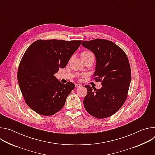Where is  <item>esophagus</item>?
<instances>
[{"mask_svg":"<svg viewBox=\"0 0 155 155\" xmlns=\"http://www.w3.org/2000/svg\"><path fill=\"white\" fill-rule=\"evenodd\" d=\"M80 86H81V84H80L79 83H76L75 84V87H80Z\"/></svg>","mask_w":155,"mask_h":155,"instance_id":"obj_1","label":"esophagus"}]
</instances>
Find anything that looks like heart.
I'll use <instances>...</instances> for the list:
<instances>
[{
    "mask_svg": "<svg viewBox=\"0 0 155 155\" xmlns=\"http://www.w3.org/2000/svg\"><path fill=\"white\" fill-rule=\"evenodd\" d=\"M93 56V53H91L90 51H85L81 53V56Z\"/></svg>",
    "mask_w": 155,
    "mask_h": 155,
    "instance_id": "1",
    "label": "heart"
}]
</instances>
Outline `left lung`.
<instances>
[{
    "label": "left lung",
    "mask_w": 155,
    "mask_h": 155,
    "mask_svg": "<svg viewBox=\"0 0 155 155\" xmlns=\"http://www.w3.org/2000/svg\"><path fill=\"white\" fill-rule=\"evenodd\" d=\"M81 45L94 54V79L101 81L102 86L100 89L84 86L87 93L83 100L84 107L95 118H108L118 111L127 98L131 80L128 58L112 41L98 38L83 41Z\"/></svg>",
    "instance_id": "8db88e82"
}]
</instances>
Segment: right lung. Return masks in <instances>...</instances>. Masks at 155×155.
Segmentation results:
<instances>
[{
	"mask_svg": "<svg viewBox=\"0 0 155 155\" xmlns=\"http://www.w3.org/2000/svg\"><path fill=\"white\" fill-rule=\"evenodd\" d=\"M81 43L38 40L25 51L18 67V81L26 103L36 113L50 116L64 107L75 84L62 83L54 74L65 67Z\"/></svg>",
	"mask_w": 155,
	"mask_h": 155,
	"instance_id": "add662e5",
	"label": "right lung"
}]
</instances>
